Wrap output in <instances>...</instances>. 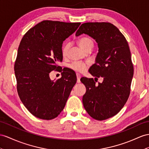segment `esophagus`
<instances>
[{"label":"esophagus","mask_w":149,"mask_h":149,"mask_svg":"<svg viewBox=\"0 0 149 149\" xmlns=\"http://www.w3.org/2000/svg\"><path fill=\"white\" fill-rule=\"evenodd\" d=\"M76 75H77V83H80V82H81V81H80V79H81V75H80L79 74H76Z\"/></svg>","instance_id":"34e87169"}]
</instances>
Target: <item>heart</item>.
<instances>
[{"mask_svg":"<svg viewBox=\"0 0 149 149\" xmlns=\"http://www.w3.org/2000/svg\"><path fill=\"white\" fill-rule=\"evenodd\" d=\"M79 44L82 49L86 50L88 48L92 49L94 46V42L89 38H83L79 41ZM69 47V43H65L63 45L62 48V54L63 56H65L67 55ZM88 65L89 64L87 62H81V61H73L69 64H68V67L75 72H83L87 69Z\"/></svg>","mask_w":149,"mask_h":149,"instance_id":"1","label":"heart"}]
</instances>
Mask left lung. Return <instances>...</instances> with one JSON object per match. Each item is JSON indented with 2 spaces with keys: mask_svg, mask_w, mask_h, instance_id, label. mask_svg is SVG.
<instances>
[{
  "mask_svg": "<svg viewBox=\"0 0 149 149\" xmlns=\"http://www.w3.org/2000/svg\"><path fill=\"white\" fill-rule=\"evenodd\" d=\"M83 33L98 43L96 63L90 67L89 73L95 77V81L101 77L104 78L98 85L93 78L81 79L86 87L83 105L94 119L104 120L119 113L130 96L133 75L131 53L125 37L109 22H86L75 35Z\"/></svg>",
  "mask_w": 149,
  "mask_h": 149,
  "instance_id": "obj_1",
  "label": "left lung"
}]
</instances>
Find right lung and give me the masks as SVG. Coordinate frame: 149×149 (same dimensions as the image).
Segmentation results:
<instances>
[{"instance_id":"1","label":"right lung","mask_w":149,"mask_h":149,"mask_svg":"<svg viewBox=\"0 0 149 149\" xmlns=\"http://www.w3.org/2000/svg\"><path fill=\"white\" fill-rule=\"evenodd\" d=\"M81 22L45 20L29 29L19 46L14 71L19 96L33 116L49 120L63 109L77 79L69 69L57 63L62 61L63 41ZM63 71L62 77L51 81L52 70Z\"/></svg>"}]
</instances>
